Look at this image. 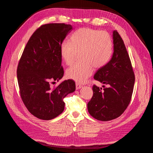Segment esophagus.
I'll list each match as a JSON object with an SVG mask.
<instances>
[{
	"instance_id": "obj_1",
	"label": "esophagus",
	"mask_w": 153,
	"mask_h": 153,
	"mask_svg": "<svg viewBox=\"0 0 153 153\" xmlns=\"http://www.w3.org/2000/svg\"><path fill=\"white\" fill-rule=\"evenodd\" d=\"M82 85H80V84H78V83H76V89H80L82 88Z\"/></svg>"
}]
</instances>
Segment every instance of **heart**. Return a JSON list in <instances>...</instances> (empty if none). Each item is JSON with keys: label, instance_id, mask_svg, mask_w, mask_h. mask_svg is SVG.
<instances>
[{"label": "heart", "instance_id": "b5f03b06", "mask_svg": "<svg viewBox=\"0 0 153 153\" xmlns=\"http://www.w3.org/2000/svg\"><path fill=\"white\" fill-rule=\"evenodd\" d=\"M113 43L108 32L91 28H82L71 36V41L65 40L60 47V55L67 65L75 61L80 53V62L66 70L69 79L84 83L93 72V67L105 66L112 57Z\"/></svg>", "mask_w": 153, "mask_h": 153}]
</instances>
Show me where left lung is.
Segmentation results:
<instances>
[{"mask_svg": "<svg viewBox=\"0 0 153 153\" xmlns=\"http://www.w3.org/2000/svg\"><path fill=\"white\" fill-rule=\"evenodd\" d=\"M114 53L110 61L100 68L94 78L107 85L102 88L95 85L93 96L87 103L91 116L108 121L119 117L131 101L135 84V75L124 41L117 30L113 31Z\"/></svg>", "mask_w": 153, "mask_h": 153, "instance_id": "left-lung-1", "label": "left lung"}]
</instances>
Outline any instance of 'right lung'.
<instances>
[{"label": "right lung", "instance_id": "add662e5", "mask_svg": "<svg viewBox=\"0 0 153 153\" xmlns=\"http://www.w3.org/2000/svg\"><path fill=\"white\" fill-rule=\"evenodd\" d=\"M72 29V25L65 24L41 25L28 41L18 63L17 78L22 100L38 119L57 117L64 110L63 99L75 91L72 80H64L55 88L50 85L64 75L60 47Z\"/></svg>", "mask_w": 153, "mask_h": 153}]
</instances>
